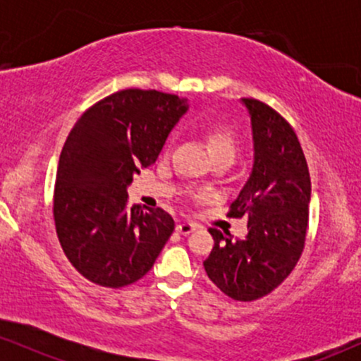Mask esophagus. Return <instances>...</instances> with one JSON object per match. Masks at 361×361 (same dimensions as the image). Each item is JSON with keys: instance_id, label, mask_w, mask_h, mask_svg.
Here are the masks:
<instances>
[{"instance_id": "esophagus-1", "label": "esophagus", "mask_w": 361, "mask_h": 361, "mask_svg": "<svg viewBox=\"0 0 361 361\" xmlns=\"http://www.w3.org/2000/svg\"><path fill=\"white\" fill-rule=\"evenodd\" d=\"M198 229V226L197 224H193V222H180L176 226V231L180 234H183V235H188V234H192L193 231H197Z\"/></svg>"}]
</instances>
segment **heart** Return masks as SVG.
Returning a JSON list of instances; mask_svg holds the SVG:
<instances>
[{
	"label": "heart",
	"instance_id": "1",
	"mask_svg": "<svg viewBox=\"0 0 361 361\" xmlns=\"http://www.w3.org/2000/svg\"><path fill=\"white\" fill-rule=\"evenodd\" d=\"M204 139L214 161L227 159L233 163L238 154V137H235L233 128L224 126V123H212L204 128Z\"/></svg>",
	"mask_w": 361,
	"mask_h": 361
}]
</instances>
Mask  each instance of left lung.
I'll return each instance as SVG.
<instances>
[{"instance_id":"left-lung-1","label":"left lung","mask_w":361,"mask_h":361,"mask_svg":"<svg viewBox=\"0 0 361 361\" xmlns=\"http://www.w3.org/2000/svg\"><path fill=\"white\" fill-rule=\"evenodd\" d=\"M243 103L251 117L255 164L227 215L247 217V234L233 239L229 233L209 229L214 247L204 267L227 297L251 302L279 287L304 251L310 176L287 120L255 98H243Z\"/></svg>"}]
</instances>
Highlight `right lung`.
I'll use <instances>...</instances> for the list:
<instances>
[{
    "mask_svg": "<svg viewBox=\"0 0 361 361\" xmlns=\"http://www.w3.org/2000/svg\"><path fill=\"white\" fill-rule=\"evenodd\" d=\"M186 100L128 88L94 103L62 147L54 186V222L62 251L86 280L120 288L142 279L175 221L163 209L127 207V186L151 166Z\"/></svg>",
    "mask_w": 361,
    "mask_h": 361,
    "instance_id": "1",
    "label": "right lung"
}]
</instances>
